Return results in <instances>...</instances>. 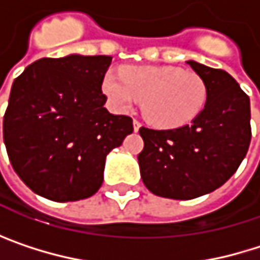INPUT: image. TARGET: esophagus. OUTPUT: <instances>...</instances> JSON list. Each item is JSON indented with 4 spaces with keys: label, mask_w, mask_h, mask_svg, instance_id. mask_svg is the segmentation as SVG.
<instances>
[{
    "label": "esophagus",
    "mask_w": 260,
    "mask_h": 260,
    "mask_svg": "<svg viewBox=\"0 0 260 260\" xmlns=\"http://www.w3.org/2000/svg\"><path fill=\"white\" fill-rule=\"evenodd\" d=\"M140 128H141V123H140L138 120H134V131H135V132H138Z\"/></svg>",
    "instance_id": "34e87169"
}]
</instances>
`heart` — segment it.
Masks as SVG:
<instances>
[{
	"label": "heart",
	"mask_w": 260,
	"mask_h": 260,
	"mask_svg": "<svg viewBox=\"0 0 260 260\" xmlns=\"http://www.w3.org/2000/svg\"><path fill=\"white\" fill-rule=\"evenodd\" d=\"M102 90L119 111H128L143 97L144 119L164 129L191 123L208 99L203 79L173 66H125L120 75L105 74Z\"/></svg>",
	"instance_id": "1"
}]
</instances>
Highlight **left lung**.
I'll use <instances>...</instances> for the list:
<instances>
[{
  "instance_id": "1",
  "label": "left lung",
  "mask_w": 260,
  "mask_h": 260,
  "mask_svg": "<svg viewBox=\"0 0 260 260\" xmlns=\"http://www.w3.org/2000/svg\"><path fill=\"white\" fill-rule=\"evenodd\" d=\"M205 81L203 111L175 129L140 128L141 179L156 196L189 200L212 192L242 162L251 140L250 99L226 71L186 61Z\"/></svg>"
}]
</instances>
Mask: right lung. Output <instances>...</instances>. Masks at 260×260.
I'll use <instances>...</instances> for the list:
<instances>
[{
    "label": "right lung",
    "instance_id": "add662e5",
    "mask_svg": "<svg viewBox=\"0 0 260 260\" xmlns=\"http://www.w3.org/2000/svg\"><path fill=\"white\" fill-rule=\"evenodd\" d=\"M108 55L40 58L15 79L4 114L10 162L26 186L54 202L93 196L105 158L134 131L104 107Z\"/></svg>",
    "mask_w": 260,
    "mask_h": 260
}]
</instances>
